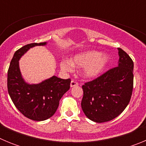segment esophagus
I'll return each instance as SVG.
<instances>
[{
  "instance_id": "1",
  "label": "esophagus",
  "mask_w": 146,
  "mask_h": 146,
  "mask_svg": "<svg viewBox=\"0 0 146 146\" xmlns=\"http://www.w3.org/2000/svg\"><path fill=\"white\" fill-rule=\"evenodd\" d=\"M78 86V82H77V81L74 80L71 81V83H70L71 87H74V86Z\"/></svg>"
}]
</instances>
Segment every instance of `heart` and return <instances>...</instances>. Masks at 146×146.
Instances as JSON below:
<instances>
[{"instance_id": "obj_1", "label": "heart", "mask_w": 146, "mask_h": 146, "mask_svg": "<svg viewBox=\"0 0 146 146\" xmlns=\"http://www.w3.org/2000/svg\"><path fill=\"white\" fill-rule=\"evenodd\" d=\"M109 58L106 55L91 50L75 55L72 60H64L60 62V67L66 72H71L73 66L85 67L83 74L88 78H94L101 74L108 65Z\"/></svg>"}]
</instances>
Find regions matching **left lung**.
Listing matches in <instances>:
<instances>
[{
  "label": "left lung",
  "mask_w": 146,
  "mask_h": 146,
  "mask_svg": "<svg viewBox=\"0 0 146 146\" xmlns=\"http://www.w3.org/2000/svg\"><path fill=\"white\" fill-rule=\"evenodd\" d=\"M118 50V65L82 86V111L89 119L96 123L116 118L131 99L133 90V60L122 49Z\"/></svg>",
  "instance_id": "1"
}]
</instances>
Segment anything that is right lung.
I'll list each match as a JSON object with an SVG mask.
<instances>
[{
  "label": "right lung",
  "mask_w": 146,
  "mask_h": 146,
  "mask_svg": "<svg viewBox=\"0 0 146 146\" xmlns=\"http://www.w3.org/2000/svg\"><path fill=\"white\" fill-rule=\"evenodd\" d=\"M45 44L46 42L28 44L17 50L8 70V92L13 103L24 116L36 121L52 117L60 99L70 88L69 78L64 80L53 76L36 85L28 84L23 79L19 67L21 56L31 47Z\"/></svg>",
  "instance_id": "1"
}]
</instances>
